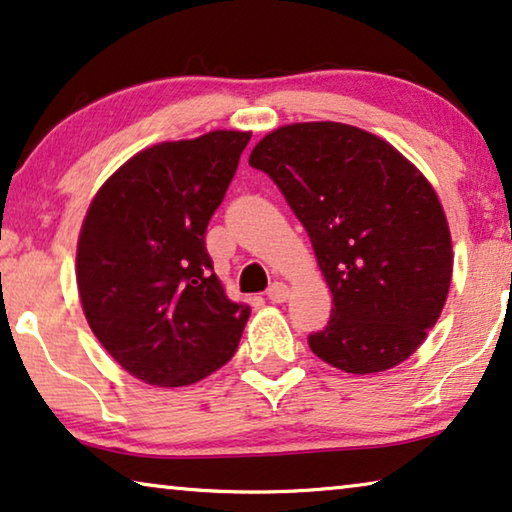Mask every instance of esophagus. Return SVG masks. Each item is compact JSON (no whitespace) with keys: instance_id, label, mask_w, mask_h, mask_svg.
<instances>
[{"instance_id":"obj_1","label":"esophagus","mask_w":512,"mask_h":512,"mask_svg":"<svg viewBox=\"0 0 512 512\" xmlns=\"http://www.w3.org/2000/svg\"><path fill=\"white\" fill-rule=\"evenodd\" d=\"M266 299L271 303H285L289 299V287L285 282H273V285L266 289Z\"/></svg>"}]
</instances>
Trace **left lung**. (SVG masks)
I'll use <instances>...</instances> for the list:
<instances>
[{
	"mask_svg": "<svg viewBox=\"0 0 512 512\" xmlns=\"http://www.w3.org/2000/svg\"><path fill=\"white\" fill-rule=\"evenodd\" d=\"M308 232L333 294L308 345L333 368L384 372L421 347L453 276L451 232L434 188L386 140L335 121L289 124L255 144Z\"/></svg>",
	"mask_w": 512,
	"mask_h": 512,
	"instance_id": "1",
	"label": "left lung"
}]
</instances>
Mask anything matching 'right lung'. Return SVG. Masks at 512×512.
Returning <instances> with one entry per match:
<instances>
[{
  "mask_svg": "<svg viewBox=\"0 0 512 512\" xmlns=\"http://www.w3.org/2000/svg\"><path fill=\"white\" fill-rule=\"evenodd\" d=\"M250 142L211 131L160 142L103 183L78 239V292L98 342L151 386H188L230 361L250 317L225 296L207 225Z\"/></svg>",
  "mask_w": 512,
  "mask_h": 512,
  "instance_id": "obj_1",
  "label": "right lung"
}]
</instances>
